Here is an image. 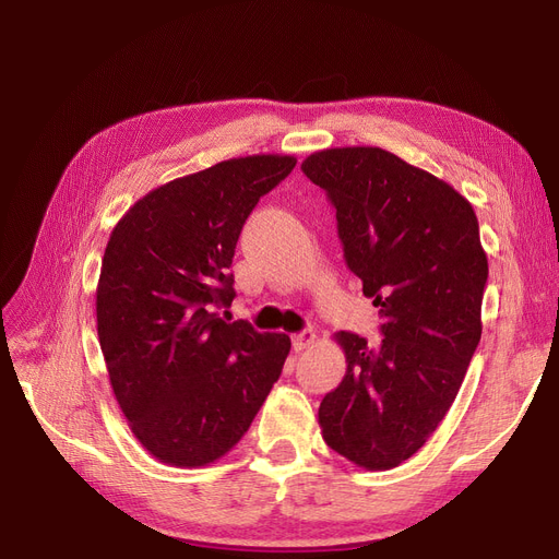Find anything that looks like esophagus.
<instances>
[{
	"label": "esophagus",
	"mask_w": 559,
	"mask_h": 559,
	"mask_svg": "<svg viewBox=\"0 0 559 559\" xmlns=\"http://www.w3.org/2000/svg\"><path fill=\"white\" fill-rule=\"evenodd\" d=\"M314 341H317V333H314L312 329H302V331H298V333L292 335V343H294V349H296V352L308 349L310 345H314Z\"/></svg>",
	"instance_id": "1"
}]
</instances>
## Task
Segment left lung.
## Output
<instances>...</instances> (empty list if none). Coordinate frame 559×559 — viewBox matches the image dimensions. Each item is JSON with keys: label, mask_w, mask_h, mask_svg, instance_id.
<instances>
[{"label": "left lung", "mask_w": 559, "mask_h": 559, "mask_svg": "<svg viewBox=\"0 0 559 559\" xmlns=\"http://www.w3.org/2000/svg\"><path fill=\"white\" fill-rule=\"evenodd\" d=\"M300 170L335 207L347 267L384 335L368 345L335 333L347 370L319 405L321 436L354 464L394 468L441 425L480 343L478 218L450 183L378 146L317 151Z\"/></svg>", "instance_id": "obj_1"}]
</instances>
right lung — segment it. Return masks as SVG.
<instances>
[{
    "label": "right lung",
    "mask_w": 559,
    "mask_h": 559,
    "mask_svg": "<svg viewBox=\"0 0 559 559\" xmlns=\"http://www.w3.org/2000/svg\"><path fill=\"white\" fill-rule=\"evenodd\" d=\"M294 156H247L167 181L111 230L97 282V337L134 438L170 466L224 456L280 380L292 341L216 310L235 298L230 263L259 200Z\"/></svg>",
    "instance_id": "1"
}]
</instances>
